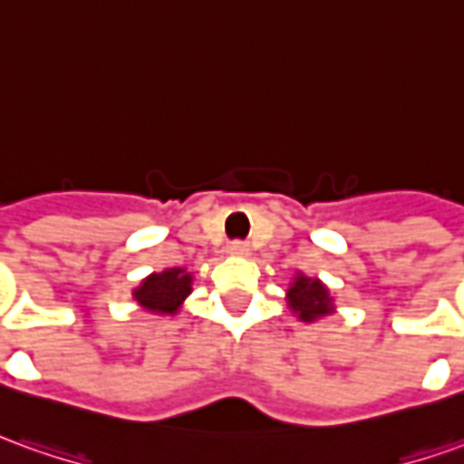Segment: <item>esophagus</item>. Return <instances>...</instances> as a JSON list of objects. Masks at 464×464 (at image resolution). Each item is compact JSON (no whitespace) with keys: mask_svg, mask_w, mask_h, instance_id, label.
<instances>
[{"mask_svg":"<svg viewBox=\"0 0 464 464\" xmlns=\"http://www.w3.org/2000/svg\"><path fill=\"white\" fill-rule=\"evenodd\" d=\"M227 250L232 252V255H242V257H245V255H250V245H247L245 239H235V242H229Z\"/></svg>","mask_w":464,"mask_h":464,"instance_id":"1","label":"esophagus"}]
</instances>
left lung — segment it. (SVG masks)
<instances>
[{
	"instance_id": "8db88e82",
	"label": "left lung",
	"mask_w": 464,
	"mask_h": 464,
	"mask_svg": "<svg viewBox=\"0 0 464 464\" xmlns=\"http://www.w3.org/2000/svg\"><path fill=\"white\" fill-rule=\"evenodd\" d=\"M287 295H290V308L298 313L300 321H315L321 315H328L331 308H334L324 283L303 277V275L295 277V283L287 290Z\"/></svg>"
}]
</instances>
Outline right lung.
<instances>
[{
	"mask_svg": "<svg viewBox=\"0 0 464 464\" xmlns=\"http://www.w3.org/2000/svg\"><path fill=\"white\" fill-rule=\"evenodd\" d=\"M191 275L184 273L181 267H171L164 273H153L146 277L140 287H136V300L146 311L177 313L181 300L189 295Z\"/></svg>",
	"mask_w": 464,
	"mask_h": 464,
	"instance_id": "obj_1",
	"label": "right lung"
}]
</instances>
